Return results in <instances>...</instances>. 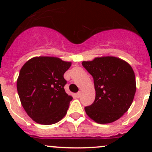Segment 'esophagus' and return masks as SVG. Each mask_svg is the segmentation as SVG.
<instances>
[{"label":"esophagus","instance_id":"esophagus-1","mask_svg":"<svg viewBox=\"0 0 152 152\" xmlns=\"http://www.w3.org/2000/svg\"><path fill=\"white\" fill-rule=\"evenodd\" d=\"M80 96H81V92H78V93H76V96H77L78 98H79L80 97Z\"/></svg>","mask_w":152,"mask_h":152}]
</instances>
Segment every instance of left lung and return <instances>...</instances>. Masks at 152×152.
<instances>
[{"label": "left lung", "mask_w": 152, "mask_h": 152, "mask_svg": "<svg viewBox=\"0 0 152 152\" xmlns=\"http://www.w3.org/2000/svg\"><path fill=\"white\" fill-rule=\"evenodd\" d=\"M82 65L93 76L96 90L94 102L85 107L87 115L100 124L117 121L129 110L135 94L132 67L115 56L96 57Z\"/></svg>", "instance_id": "1"}]
</instances>
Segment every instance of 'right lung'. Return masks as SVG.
I'll return each instance as SVG.
<instances>
[{
  "label": "right lung",
  "mask_w": 152,
  "mask_h": 152,
  "mask_svg": "<svg viewBox=\"0 0 152 152\" xmlns=\"http://www.w3.org/2000/svg\"><path fill=\"white\" fill-rule=\"evenodd\" d=\"M71 62L53 56H36L27 61L20 71L17 89L21 104L36 123L50 125L63 118L72 96L64 87V73Z\"/></svg>",
  "instance_id": "right-lung-1"
}]
</instances>
